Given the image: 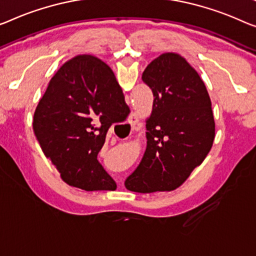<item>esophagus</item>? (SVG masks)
I'll return each instance as SVG.
<instances>
[{
    "mask_svg": "<svg viewBox=\"0 0 256 256\" xmlns=\"http://www.w3.org/2000/svg\"><path fill=\"white\" fill-rule=\"evenodd\" d=\"M139 123V117L136 112H131V115L128 116V125L132 128V130L136 128V125Z\"/></svg>",
    "mask_w": 256,
    "mask_h": 256,
    "instance_id": "1",
    "label": "esophagus"
}]
</instances>
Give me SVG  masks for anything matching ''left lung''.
Wrapping results in <instances>:
<instances>
[{
	"label": "left lung",
	"mask_w": 256,
	"mask_h": 256,
	"mask_svg": "<svg viewBox=\"0 0 256 256\" xmlns=\"http://www.w3.org/2000/svg\"><path fill=\"white\" fill-rule=\"evenodd\" d=\"M141 78L154 101L146 120V152L125 188L139 193L176 190L212 146L210 98L198 72L174 52L152 60Z\"/></svg>",
	"instance_id": "1"
}]
</instances>
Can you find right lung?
Instances as JSON below:
<instances>
[{"mask_svg": "<svg viewBox=\"0 0 256 256\" xmlns=\"http://www.w3.org/2000/svg\"><path fill=\"white\" fill-rule=\"evenodd\" d=\"M130 112L115 74L92 55L64 63L49 82L33 117V131L44 155L68 185L112 190L116 182L98 161L112 123Z\"/></svg>", "mask_w": 256, "mask_h": 256, "instance_id": "1", "label": "right lung"}]
</instances>
